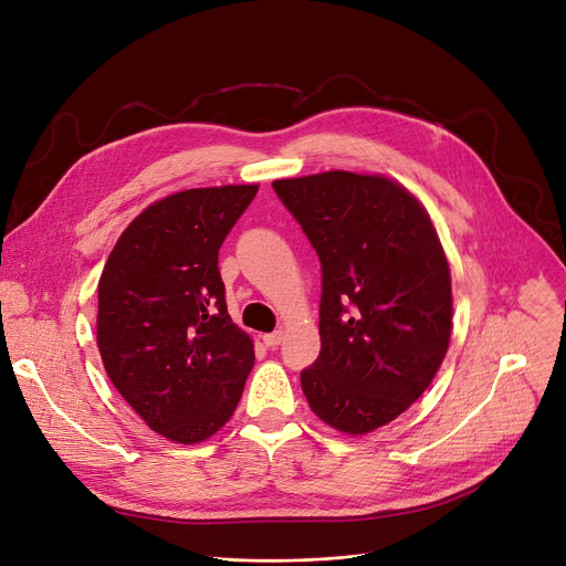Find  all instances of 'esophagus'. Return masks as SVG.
<instances>
[{
    "label": "esophagus",
    "instance_id": "obj_1",
    "mask_svg": "<svg viewBox=\"0 0 566 566\" xmlns=\"http://www.w3.org/2000/svg\"><path fill=\"white\" fill-rule=\"evenodd\" d=\"M264 338V343H266V347H277L280 343H282V338H284V334H282V329H275V332H271V334H264L262 336Z\"/></svg>",
    "mask_w": 566,
    "mask_h": 566
}]
</instances>
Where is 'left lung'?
I'll use <instances>...</instances> for the list:
<instances>
[{
    "instance_id": "left-lung-1",
    "label": "left lung",
    "mask_w": 566,
    "mask_h": 566,
    "mask_svg": "<svg viewBox=\"0 0 566 566\" xmlns=\"http://www.w3.org/2000/svg\"><path fill=\"white\" fill-rule=\"evenodd\" d=\"M273 189L323 271L321 354L302 392L325 424L370 433L429 388L447 354V256L418 198L388 178L327 171Z\"/></svg>"
}]
</instances>
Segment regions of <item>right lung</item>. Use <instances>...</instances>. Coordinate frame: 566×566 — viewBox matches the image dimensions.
<instances>
[{"label": "right lung", "mask_w": 566, "mask_h": 566, "mask_svg": "<svg viewBox=\"0 0 566 566\" xmlns=\"http://www.w3.org/2000/svg\"><path fill=\"white\" fill-rule=\"evenodd\" d=\"M256 185L187 189L146 208L98 280L96 343L119 395L156 433L193 444L234 413L254 364L226 304L219 248Z\"/></svg>", "instance_id": "add662e5"}]
</instances>
